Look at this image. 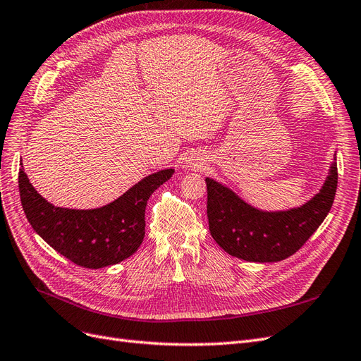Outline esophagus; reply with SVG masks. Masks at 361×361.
Returning <instances> with one entry per match:
<instances>
[{"mask_svg":"<svg viewBox=\"0 0 361 361\" xmlns=\"http://www.w3.org/2000/svg\"><path fill=\"white\" fill-rule=\"evenodd\" d=\"M191 164H192L191 167H194V169H202L203 167V162L199 161V159H194V162H191Z\"/></svg>","mask_w":361,"mask_h":361,"instance_id":"34e87169","label":"esophagus"}]
</instances>
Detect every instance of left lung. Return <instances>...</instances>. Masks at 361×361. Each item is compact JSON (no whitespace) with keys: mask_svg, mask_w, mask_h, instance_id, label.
Segmentation results:
<instances>
[{"mask_svg":"<svg viewBox=\"0 0 361 361\" xmlns=\"http://www.w3.org/2000/svg\"><path fill=\"white\" fill-rule=\"evenodd\" d=\"M207 220L215 243L247 262H279L292 256L329 215L337 188L336 155L322 188L298 207L262 211L226 185L206 178Z\"/></svg>","mask_w":361,"mask_h":361,"instance_id":"obj_1","label":"left lung"}]
</instances>
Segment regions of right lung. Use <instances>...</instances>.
<instances>
[{
  "mask_svg": "<svg viewBox=\"0 0 361 361\" xmlns=\"http://www.w3.org/2000/svg\"><path fill=\"white\" fill-rule=\"evenodd\" d=\"M173 173V169L152 173L96 209L54 206L35 190L24 169L18 180L23 209L36 233L73 264L97 269L116 265L138 250L145 238L147 200Z\"/></svg>",
  "mask_w": 361,
  "mask_h": 361,
  "instance_id": "obj_1",
  "label": "right lung"
}]
</instances>
